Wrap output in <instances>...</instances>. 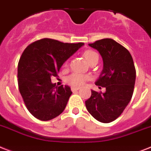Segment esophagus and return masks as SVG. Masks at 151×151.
Listing matches in <instances>:
<instances>
[{"mask_svg":"<svg viewBox=\"0 0 151 151\" xmlns=\"http://www.w3.org/2000/svg\"><path fill=\"white\" fill-rule=\"evenodd\" d=\"M72 91L73 92H76V91H78L79 89V87H76V86H72Z\"/></svg>","mask_w":151,"mask_h":151,"instance_id":"esophagus-1","label":"esophagus"}]
</instances>
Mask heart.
<instances>
[{"mask_svg":"<svg viewBox=\"0 0 151 151\" xmlns=\"http://www.w3.org/2000/svg\"><path fill=\"white\" fill-rule=\"evenodd\" d=\"M83 57L88 63L93 61L96 58H98V54L94 51L87 50L83 53ZM88 79V76L86 75L80 74V73H73L70 75L67 78V83L68 84L74 86H80L85 83V82Z\"/></svg>","mask_w":151,"mask_h":151,"instance_id":"obj_1","label":"heart"}]
</instances>
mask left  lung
<instances>
[{
	"mask_svg": "<svg viewBox=\"0 0 151 151\" xmlns=\"http://www.w3.org/2000/svg\"><path fill=\"white\" fill-rule=\"evenodd\" d=\"M102 56L103 68L96 85L105 87V93L91 90L86 106L91 115L102 123H110L121 115L131 99L136 80L134 60L129 51L111 38L89 44Z\"/></svg>",
	"mask_w": 151,
	"mask_h": 151,
	"instance_id": "obj_1",
	"label": "left lung"
}]
</instances>
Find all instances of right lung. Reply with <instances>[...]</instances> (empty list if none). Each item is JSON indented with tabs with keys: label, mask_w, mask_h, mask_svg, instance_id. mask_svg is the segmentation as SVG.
<instances>
[{
	"label": "right lung",
	"mask_w": 151,
	"mask_h": 151,
	"mask_svg": "<svg viewBox=\"0 0 151 151\" xmlns=\"http://www.w3.org/2000/svg\"><path fill=\"white\" fill-rule=\"evenodd\" d=\"M84 43H63L43 38L29 45L17 66L18 88L27 109L37 119L48 121L64 111L72 95L68 86H56L51 77Z\"/></svg>",
	"instance_id": "add662e5"
}]
</instances>
